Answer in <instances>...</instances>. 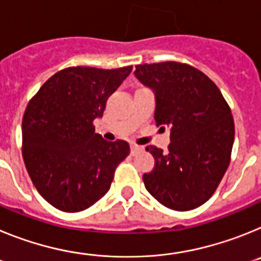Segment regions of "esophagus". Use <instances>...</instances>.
<instances>
[{"mask_svg":"<svg viewBox=\"0 0 261 261\" xmlns=\"http://www.w3.org/2000/svg\"><path fill=\"white\" fill-rule=\"evenodd\" d=\"M141 149H142L141 146H137V145H132V146H130V154H132V155H136V154L141 150Z\"/></svg>","mask_w":261,"mask_h":261,"instance_id":"34e87169","label":"esophagus"}]
</instances>
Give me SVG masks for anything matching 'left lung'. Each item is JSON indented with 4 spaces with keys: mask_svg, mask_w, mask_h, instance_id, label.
Masks as SVG:
<instances>
[{
    "mask_svg": "<svg viewBox=\"0 0 261 261\" xmlns=\"http://www.w3.org/2000/svg\"><path fill=\"white\" fill-rule=\"evenodd\" d=\"M135 75L155 95L156 125L170 126L168 151L146 147L153 171L145 188L172 211L186 212L208 201L229 167L234 119L220 89L199 69L175 61L136 66Z\"/></svg>",
    "mask_w": 261,
    "mask_h": 261,
    "instance_id": "8db88e82",
    "label": "left lung"
}]
</instances>
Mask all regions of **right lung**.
Here are the masks:
<instances>
[{"label":"right lung","mask_w":261,"mask_h":261,"mask_svg":"<svg viewBox=\"0 0 261 261\" xmlns=\"http://www.w3.org/2000/svg\"><path fill=\"white\" fill-rule=\"evenodd\" d=\"M130 71L132 66L62 69L27 105L23 161L38 192L59 211L75 213L102 199L129 155L128 142L106 141L93 123Z\"/></svg>","instance_id":"obj_1"}]
</instances>
